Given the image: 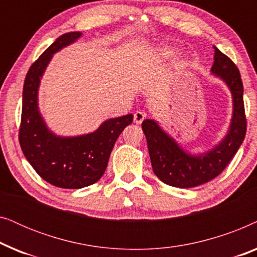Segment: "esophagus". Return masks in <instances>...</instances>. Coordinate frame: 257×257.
<instances>
[{"label": "esophagus", "instance_id": "1", "mask_svg": "<svg viewBox=\"0 0 257 257\" xmlns=\"http://www.w3.org/2000/svg\"><path fill=\"white\" fill-rule=\"evenodd\" d=\"M146 114L144 113L143 111H137L135 112V117H133V120H135L136 124H142L144 119H145Z\"/></svg>", "mask_w": 257, "mask_h": 257}]
</instances>
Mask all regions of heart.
Returning <instances> with one entry per match:
<instances>
[{"instance_id":"heart-1","label":"heart","mask_w":257,"mask_h":257,"mask_svg":"<svg viewBox=\"0 0 257 257\" xmlns=\"http://www.w3.org/2000/svg\"><path fill=\"white\" fill-rule=\"evenodd\" d=\"M161 54H163L164 56H172L174 54L173 52V50H172V49H168V48H165L163 51H161Z\"/></svg>"}]
</instances>
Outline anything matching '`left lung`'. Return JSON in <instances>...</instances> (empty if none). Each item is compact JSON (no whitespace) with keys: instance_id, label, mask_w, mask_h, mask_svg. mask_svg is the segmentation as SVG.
<instances>
[{"instance_id":"8db88e82","label":"left lung","mask_w":257,"mask_h":257,"mask_svg":"<svg viewBox=\"0 0 257 257\" xmlns=\"http://www.w3.org/2000/svg\"><path fill=\"white\" fill-rule=\"evenodd\" d=\"M214 52L210 71L226 83L233 98L229 128L217 145L206 153L191 154L165 132L156 120L145 119L142 124L154 174L173 187L191 188L213 180L230 163L245 137L247 120L240 71L233 61L216 47H214Z\"/></svg>"}]
</instances>
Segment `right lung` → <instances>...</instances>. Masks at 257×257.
<instances>
[{"mask_svg": "<svg viewBox=\"0 0 257 257\" xmlns=\"http://www.w3.org/2000/svg\"><path fill=\"white\" fill-rule=\"evenodd\" d=\"M82 36L79 31L59 36L30 66L23 85L20 145L42 179L59 188L78 189L97 182L106 170L115 140L133 114L105 120L94 132L61 137L48 128L38 108V87L52 56Z\"/></svg>", "mask_w": 257, "mask_h": 257, "instance_id": "right-lung-1", "label": "right lung"}]
</instances>
